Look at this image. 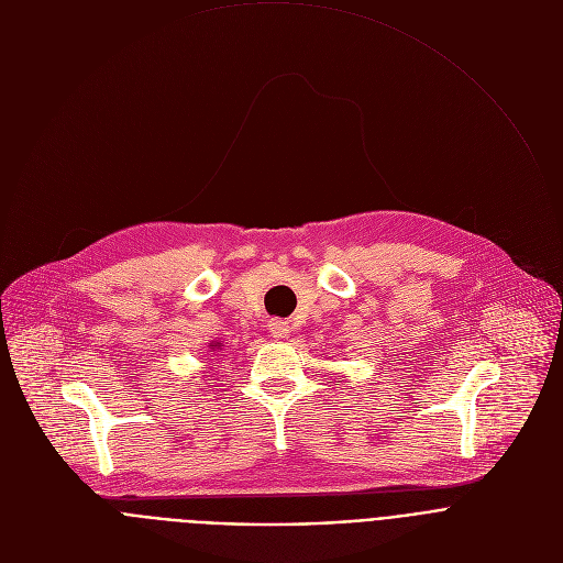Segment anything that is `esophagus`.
Returning a JSON list of instances; mask_svg holds the SVG:
<instances>
[{"instance_id":"obj_1","label":"esophagus","mask_w":563,"mask_h":563,"mask_svg":"<svg viewBox=\"0 0 563 563\" xmlns=\"http://www.w3.org/2000/svg\"><path fill=\"white\" fill-rule=\"evenodd\" d=\"M268 331H271V335H273L275 340H282V338L288 335L290 327H288V322H284V320H271V322H268Z\"/></svg>"}]
</instances>
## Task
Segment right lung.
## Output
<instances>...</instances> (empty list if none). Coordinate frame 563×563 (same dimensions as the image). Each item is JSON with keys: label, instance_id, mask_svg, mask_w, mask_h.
Masks as SVG:
<instances>
[{"label": "right lung", "instance_id": "add662e5", "mask_svg": "<svg viewBox=\"0 0 563 563\" xmlns=\"http://www.w3.org/2000/svg\"><path fill=\"white\" fill-rule=\"evenodd\" d=\"M221 346H223L221 342H212V344H210V349H212V351H217V349H221Z\"/></svg>", "mask_w": 563, "mask_h": 563}]
</instances>
